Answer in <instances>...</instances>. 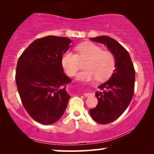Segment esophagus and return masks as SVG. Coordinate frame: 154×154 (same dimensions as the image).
<instances>
[{
    "label": "esophagus",
    "instance_id": "esophagus-1",
    "mask_svg": "<svg viewBox=\"0 0 154 154\" xmlns=\"http://www.w3.org/2000/svg\"><path fill=\"white\" fill-rule=\"evenodd\" d=\"M83 95H84L85 97H91V96H93V95H94V93H84Z\"/></svg>",
    "mask_w": 154,
    "mask_h": 154
}]
</instances>
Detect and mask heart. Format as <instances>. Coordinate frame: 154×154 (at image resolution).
<instances>
[{"label":"heart","instance_id":"heart-1","mask_svg":"<svg viewBox=\"0 0 154 154\" xmlns=\"http://www.w3.org/2000/svg\"><path fill=\"white\" fill-rule=\"evenodd\" d=\"M77 55L67 51L61 57V65L69 76L76 75L80 69V59L87 61L85 63V69L77 74V80L90 82L98 79L105 80L111 77L115 69V58L110 51H103L98 45L93 43H84L76 48Z\"/></svg>","mask_w":154,"mask_h":154}]
</instances>
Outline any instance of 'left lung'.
<instances>
[{"mask_svg":"<svg viewBox=\"0 0 154 154\" xmlns=\"http://www.w3.org/2000/svg\"><path fill=\"white\" fill-rule=\"evenodd\" d=\"M90 39L106 45L115 58V69L109 80L98 86L100 91L95 93L98 104L90 109L93 120L105 125L118 119L131 101L135 88V69L128 51L114 39L109 36Z\"/></svg>","mask_w":154,"mask_h":154,"instance_id":"8db88e82","label":"left lung"}]
</instances>
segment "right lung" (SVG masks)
Here are the masks:
<instances>
[{
    "instance_id": "add662e5",
    "label": "right lung",
    "mask_w": 154,
    "mask_h": 154,
    "mask_svg": "<svg viewBox=\"0 0 154 154\" xmlns=\"http://www.w3.org/2000/svg\"><path fill=\"white\" fill-rule=\"evenodd\" d=\"M72 40L54 35L37 39L17 62L16 83L25 110L43 125L59 120L71 98L66 85L71 79L63 73L61 57Z\"/></svg>"
}]
</instances>
